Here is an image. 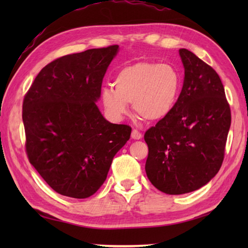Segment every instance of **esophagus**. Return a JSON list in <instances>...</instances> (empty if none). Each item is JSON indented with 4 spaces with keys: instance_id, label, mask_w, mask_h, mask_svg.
Instances as JSON below:
<instances>
[{
    "instance_id": "34e87169",
    "label": "esophagus",
    "mask_w": 248,
    "mask_h": 248,
    "mask_svg": "<svg viewBox=\"0 0 248 248\" xmlns=\"http://www.w3.org/2000/svg\"><path fill=\"white\" fill-rule=\"evenodd\" d=\"M141 136H143V135H141L140 131H138L136 129H133L132 133H131V138H132L133 140H140Z\"/></svg>"
}]
</instances>
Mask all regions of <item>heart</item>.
I'll return each mask as SVG.
<instances>
[{"label":"heart","instance_id":"heart-1","mask_svg":"<svg viewBox=\"0 0 248 248\" xmlns=\"http://www.w3.org/2000/svg\"><path fill=\"white\" fill-rule=\"evenodd\" d=\"M114 89L104 87L101 101L114 119H121L132 103L134 113L146 121H159L171 113L182 87L176 66L156 62H139L124 67L114 78Z\"/></svg>","mask_w":248,"mask_h":248}]
</instances>
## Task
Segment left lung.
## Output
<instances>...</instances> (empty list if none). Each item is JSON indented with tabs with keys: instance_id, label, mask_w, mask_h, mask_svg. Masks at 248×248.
Listing matches in <instances>:
<instances>
[{
	"instance_id": "1",
	"label": "left lung",
	"mask_w": 248,
	"mask_h": 248,
	"mask_svg": "<svg viewBox=\"0 0 248 248\" xmlns=\"http://www.w3.org/2000/svg\"><path fill=\"white\" fill-rule=\"evenodd\" d=\"M182 91L171 113L146 131V173L159 191L186 194L218 172L231 124V112L218 75L186 49Z\"/></svg>"
}]
</instances>
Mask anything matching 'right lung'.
I'll return each mask as SVG.
<instances>
[{"label":"right lung","mask_w":248,"mask_h":248,"mask_svg":"<svg viewBox=\"0 0 248 248\" xmlns=\"http://www.w3.org/2000/svg\"><path fill=\"white\" fill-rule=\"evenodd\" d=\"M117 45L62 56L37 75L22 105L29 161L56 193L87 198L107 179L131 127L110 124L96 101Z\"/></svg>","instance_id":"right-lung-1"}]
</instances>
